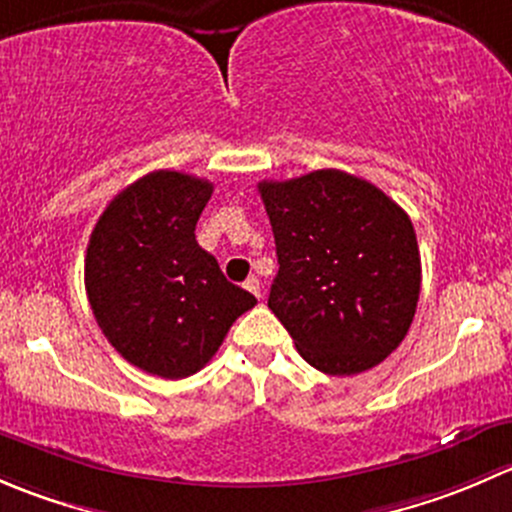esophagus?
I'll return each instance as SVG.
<instances>
[{
    "instance_id": "esophagus-1",
    "label": "esophagus",
    "mask_w": 512,
    "mask_h": 512,
    "mask_svg": "<svg viewBox=\"0 0 512 512\" xmlns=\"http://www.w3.org/2000/svg\"><path fill=\"white\" fill-rule=\"evenodd\" d=\"M245 289H247V292H252V294H255V297H262V294H260V280H257V277H247V282H245Z\"/></svg>"
}]
</instances>
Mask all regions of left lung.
I'll list each match as a JSON object with an SVG mask.
<instances>
[{"instance_id": "obj_1", "label": "left lung", "mask_w": 512, "mask_h": 512, "mask_svg": "<svg viewBox=\"0 0 512 512\" xmlns=\"http://www.w3.org/2000/svg\"><path fill=\"white\" fill-rule=\"evenodd\" d=\"M257 188L280 262L267 307L297 352L332 376L381 364L404 342L421 292L409 215L369 180L334 168Z\"/></svg>"}]
</instances>
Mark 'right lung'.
I'll list each match as a JSON object with an SVG mask.
<instances>
[{
  "label": "right lung",
  "mask_w": 512,
  "mask_h": 512,
  "mask_svg": "<svg viewBox=\"0 0 512 512\" xmlns=\"http://www.w3.org/2000/svg\"><path fill=\"white\" fill-rule=\"evenodd\" d=\"M213 183L153 170L116 195L86 247V294L111 347L138 369L185 379L257 299L195 240Z\"/></svg>",
  "instance_id": "1"
}]
</instances>
